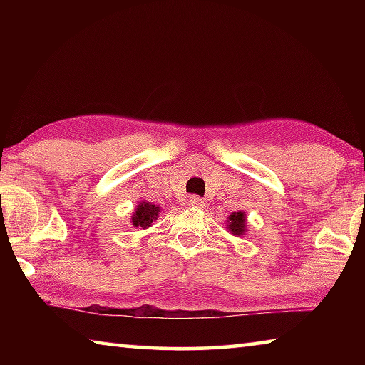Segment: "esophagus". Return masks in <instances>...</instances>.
Here are the masks:
<instances>
[{"label":"esophagus","mask_w":365,"mask_h":365,"mask_svg":"<svg viewBox=\"0 0 365 365\" xmlns=\"http://www.w3.org/2000/svg\"><path fill=\"white\" fill-rule=\"evenodd\" d=\"M187 202L188 206H193V207H202V205H205V201H202L200 196H190Z\"/></svg>","instance_id":"34e87169"}]
</instances>
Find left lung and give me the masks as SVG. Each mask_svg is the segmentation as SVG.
I'll use <instances>...</instances> for the list:
<instances>
[{"instance_id": "8db88e82", "label": "left lung", "mask_w": 365, "mask_h": 365, "mask_svg": "<svg viewBox=\"0 0 365 365\" xmlns=\"http://www.w3.org/2000/svg\"><path fill=\"white\" fill-rule=\"evenodd\" d=\"M245 214L243 212H233L228 217V230H232L233 235H243L245 232Z\"/></svg>"}]
</instances>
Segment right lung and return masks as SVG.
Masks as SVG:
<instances>
[{
  "label": "right lung",
  "instance_id": "right-lung-1",
  "mask_svg": "<svg viewBox=\"0 0 365 365\" xmlns=\"http://www.w3.org/2000/svg\"><path fill=\"white\" fill-rule=\"evenodd\" d=\"M160 209L158 206L151 205V202H141L140 206H137V211H135V215L132 219V224L135 227H150L153 224V220L158 219Z\"/></svg>",
  "mask_w": 365,
  "mask_h": 365
}]
</instances>
